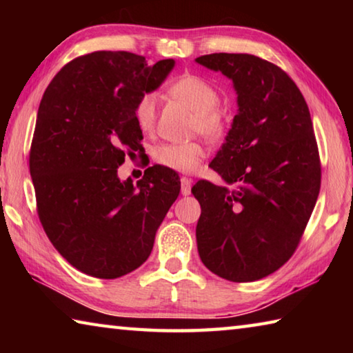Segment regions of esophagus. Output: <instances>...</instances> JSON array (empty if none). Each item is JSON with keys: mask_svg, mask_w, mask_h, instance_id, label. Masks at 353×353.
Listing matches in <instances>:
<instances>
[{"mask_svg": "<svg viewBox=\"0 0 353 353\" xmlns=\"http://www.w3.org/2000/svg\"><path fill=\"white\" fill-rule=\"evenodd\" d=\"M191 185H193V179H190V177L181 179V191L183 196H188L191 193Z\"/></svg>", "mask_w": 353, "mask_h": 353, "instance_id": "1", "label": "esophagus"}]
</instances>
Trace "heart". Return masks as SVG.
<instances>
[{"instance_id": "b5f03b06", "label": "heart", "mask_w": 353, "mask_h": 353, "mask_svg": "<svg viewBox=\"0 0 353 353\" xmlns=\"http://www.w3.org/2000/svg\"><path fill=\"white\" fill-rule=\"evenodd\" d=\"M170 93L194 112L193 129L208 140H223L229 121L225 112L218 105L219 93L213 83L198 74H183L171 83ZM159 101L154 92H143L134 105V117L139 128L151 132L157 123ZM207 149L202 143H166L154 151L155 162L177 172H194L205 159Z\"/></svg>"}]
</instances>
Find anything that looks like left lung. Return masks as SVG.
<instances>
[{
  "instance_id": "1",
  "label": "left lung",
  "mask_w": 353,
  "mask_h": 353,
  "mask_svg": "<svg viewBox=\"0 0 353 353\" xmlns=\"http://www.w3.org/2000/svg\"><path fill=\"white\" fill-rule=\"evenodd\" d=\"M234 81L238 113L212 160L229 187L199 181V256L230 282L270 276L294 254L321 188V159L305 98L294 81L252 54L196 59Z\"/></svg>"
}]
</instances>
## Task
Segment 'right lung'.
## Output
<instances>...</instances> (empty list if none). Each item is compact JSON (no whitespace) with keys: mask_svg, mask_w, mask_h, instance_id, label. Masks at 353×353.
Masks as SVG:
<instances>
[{"mask_svg":"<svg viewBox=\"0 0 353 353\" xmlns=\"http://www.w3.org/2000/svg\"><path fill=\"white\" fill-rule=\"evenodd\" d=\"M174 67H149L128 51L73 59L40 101L29 152L37 213L52 246L76 270L118 279L148 260L155 232L181 191L165 166H151L137 185L121 182L124 157L140 152L134 105Z\"/></svg>","mask_w":353,"mask_h":353,"instance_id":"add662e5","label":"right lung"}]
</instances>
